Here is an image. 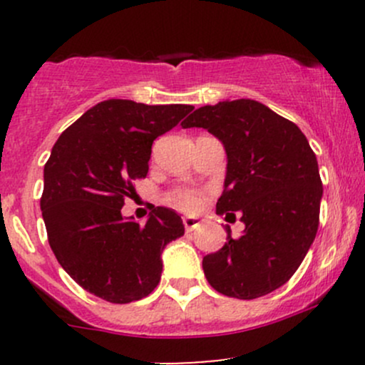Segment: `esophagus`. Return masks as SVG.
<instances>
[{
	"label": "esophagus",
	"instance_id": "esophagus-1",
	"mask_svg": "<svg viewBox=\"0 0 365 365\" xmlns=\"http://www.w3.org/2000/svg\"><path fill=\"white\" fill-rule=\"evenodd\" d=\"M183 225H185L187 232H194L195 228H199V226H200V220H199V217L185 216V217H183Z\"/></svg>",
	"mask_w": 365,
	"mask_h": 365
}]
</instances>
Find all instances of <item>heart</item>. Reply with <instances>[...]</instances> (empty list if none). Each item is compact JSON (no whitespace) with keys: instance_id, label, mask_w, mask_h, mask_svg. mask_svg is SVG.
Wrapping results in <instances>:
<instances>
[{"instance_id":"obj_1","label":"heart","mask_w":365,"mask_h":365,"mask_svg":"<svg viewBox=\"0 0 365 365\" xmlns=\"http://www.w3.org/2000/svg\"><path fill=\"white\" fill-rule=\"evenodd\" d=\"M170 200L180 209V211H185V212L195 211V209L200 206V202H202L200 195L197 194V192H190V190L177 192L175 195H171Z\"/></svg>"}]
</instances>
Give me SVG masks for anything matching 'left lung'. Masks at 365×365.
Listing matches in <instances>:
<instances>
[{
    "instance_id": "obj_1",
    "label": "left lung",
    "mask_w": 365,
    "mask_h": 365,
    "mask_svg": "<svg viewBox=\"0 0 365 365\" xmlns=\"http://www.w3.org/2000/svg\"><path fill=\"white\" fill-rule=\"evenodd\" d=\"M223 142L228 165L216 212H235L242 237L202 259L209 284L226 297L252 300L274 292L299 269L319 226L322 182L300 128L252 99L202 106L182 123Z\"/></svg>"
}]
</instances>
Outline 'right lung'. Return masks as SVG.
<instances>
[{
  "mask_svg": "<svg viewBox=\"0 0 365 365\" xmlns=\"http://www.w3.org/2000/svg\"><path fill=\"white\" fill-rule=\"evenodd\" d=\"M190 104L98 103L70 125L44 165L41 211L58 262L83 290L111 304L148 297L161 279V252L185 233L173 209L125 220L132 182L145 178L153 142L177 127Z\"/></svg>",
  "mask_w": 365,
  "mask_h": 365,
  "instance_id": "add662e5",
  "label": "right lung"
}]
</instances>
